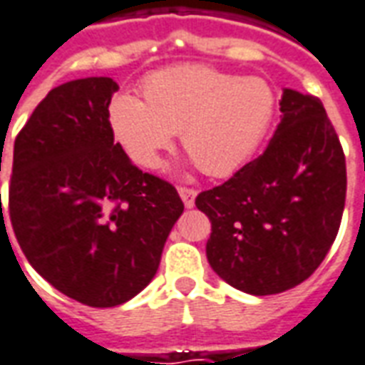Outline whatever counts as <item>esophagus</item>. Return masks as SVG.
<instances>
[{
    "mask_svg": "<svg viewBox=\"0 0 365 365\" xmlns=\"http://www.w3.org/2000/svg\"><path fill=\"white\" fill-rule=\"evenodd\" d=\"M179 194L182 202H185L186 208H192L194 200H196V190L194 188H188V186H179Z\"/></svg>",
    "mask_w": 365,
    "mask_h": 365,
    "instance_id": "1",
    "label": "esophagus"
}]
</instances>
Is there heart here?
<instances>
[{"instance_id":"heart-1","label":"heart","mask_w":365,"mask_h":365,"mask_svg":"<svg viewBox=\"0 0 365 365\" xmlns=\"http://www.w3.org/2000/svg\"><path fill=\"white\" fill-rule=\"evenodd\" d=\"M140 101L120 93L108 106L116 140L135 163L155 169L179 132L185 150L212 177H223L257 151L276 110L272 87L200 63L155 71Z\"/></svg>"}]
</instances>
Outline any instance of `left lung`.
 <instances>
[{"mask_svg": "<svg viewBox=\"0 0 365 365\" xmlns=\"http://www.w3.org/2000/svg\"><path fill=\"white\" fill-rule=\"evenodd\" d=\"M280 113L262 155L196 196L212 222L210 267L252 295L292 289L317 270L346 198V159L323 103L284 89Z\"/></svg>", "mask_w": 365, "mask_h": 365, "instance_id": "8db88e82", "label": "left lung"}]
</instances>
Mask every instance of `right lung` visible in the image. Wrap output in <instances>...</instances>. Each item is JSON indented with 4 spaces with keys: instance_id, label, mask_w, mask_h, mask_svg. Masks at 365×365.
Here are the masks:
<instances>
[{
    "instance_id": "right-lung-1",
    "label": "right lung",
    "mask_w": 365,
    "mask_h": 365,
    "mask_svg": "<svg viewBox=\"0 0 365 365\" xmlns=\"http://www.w3.org/2000/svg\"><path fill=\"white\" fill-rule=\"evenodd\" d=\"M116 89L110 77L56 87L13 148L15 237L44 280L89 307H116L153 280L185 210L175 186L140 171L114 142Z\"/></svg>"
}]
</instances>
